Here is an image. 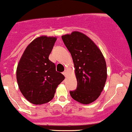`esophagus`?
<instances>
[{
  "instance_id": "1",
  "label": "esophagus",
  "mask_w": 132,
  "mask_h": 132,
  "mask_svg": "<svg viewBox=\"0 0 132 132\" xmlns=\"http://www.w3.org/2000/svg\"><path fill=\"white\" fill-rule=\"evenodd\" d=\"M63 74L65 76H67V70H65V71L63 72Z\"/></svg>"
}]
</instances>
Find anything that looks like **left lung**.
I'll list each match as a JSON object with an SVG mask.
<instances>
[{
  "instance_id": "8db88e82",
  "label": "left lung",
  "mask_w": 132,
  "mask_h": 132,
  "mask_svg": "<svg viewBox=\"0 0 132 132\" xmlns=\"http://www.w3.org/2000/svg\"><path fill=\"white\" fill-rule=\"evenodd\" d=\"M62 38L72 58L77 79V88L70 91V96L82 104L91 103L100 96L107 78L103 55L94 42L81 32L74 31Z\"/></svg>"
}]
</instances>
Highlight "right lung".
Instances as JSON below:
<instances>
[{
  "instance_id": "right-lung-1",
  "label": "right lung",
  "mask_w": 132,
  "mask_h": 132,
  "mask_svg": "<svg viewBox=\"0 0 132 132\" xmlns=\"http://www.w3.org/2000/svg\"><path fill=\"white\" fill-rule=\"evenodd\" d=\"M56 38L42 36L26 47L16 69V79L25 98L35 105L50 101L57 87L65 79L49 60Z\"/></svg>"
}]
</instances>
